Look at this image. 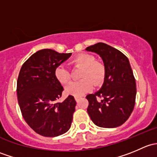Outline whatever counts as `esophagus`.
Wrapping results in <instances>:
<instances>
[{"instance_id":"obj_1","label":"esophagus","mask_w":157,"mask_h":157,"mask_svg":"<svg viewBox=\"0 0 157 157\" xmlns=\"http://www.w3.org/2000/svg\"><path fill=\"white\" fill-rule=\"evenodd\" d=\"M80 97H75V100H76V102H79V100H80Z\"/></svg>"}]
</instances>
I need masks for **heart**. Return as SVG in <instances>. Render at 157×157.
Segmentation results:
<instances>
[{"instance_id":"1","label":"heart","mask_w":157,"mask_h":157,"mask_svg":"<svg viewBox=\"0 0 157 157\" xmlns=\"http://www.w3.org/2000/svg\"><path fill=\"white\" fill-rule=\"evenodd\" d=\"M94 56L88 54H80L71 61L74 66L83 68L80 73V81L73 82L65 88V93L75 97H80L93 90L94 83L99 85L105 77V68L101 63L96 62ZM55 78L61 84H67L71 80L68 69L60 65L55 71Z\"/></svg>"}]
</instances>
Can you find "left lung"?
<instances>
[{
  "label": "left lung",
  "mask_w": 157,
  "mask_h": 157,
  "mask_svg": "<svg viewBox=\"0 0 157 157\" xmlns=\"http://www.w3.org/2000/svg\"><path fill=\"white\" fill-rule=\"evenodd\" d=\"M86 50L98 54L105 67L102 87L86 97L89 115L99 127H118L128 119L135 104L136 83L129 60L118 49L102 42ZM98 97L102 99L99 101Z\"/></svg>",
  "instance_id": "1"
}]
</instances>
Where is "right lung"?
<instances>
[{
	"mask_svg": "<svg viewBox=\"0 0 157 157\" xmlns=\"http://www.w3.org/2000/svg\"><path fill=\"white\" fill-rule=\"evenodd\" d=\"M71 53L42 49L23 64L17 80V99L22 115L29 126L44 137H57L71 126L76 101L73 96L57 102L64 88L55 71Z\"/></svg>",
	"mask_w": 157,
	"mask_h": 157,
	"instance_id": "1",
	"label": "right lung"
}]
</instances>
